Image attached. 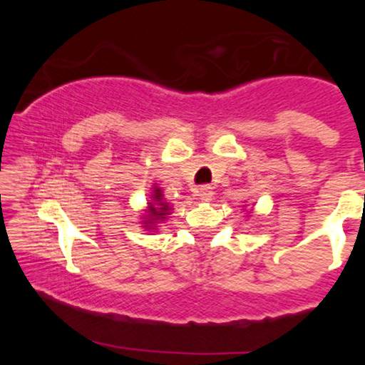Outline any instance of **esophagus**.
Wrapping results in <instances>:
<instances>
[{"mask_svg":"<svg viewBox=\"0 0 365 365\" xmlns=\"http://www.w3.org/2000/svg\"><path fill=\"white\" fill-rule=\"evenodd\" d=\"M212 194H214L212 187L207 186V184H204V186L197 189V196H199V199H201V201H211Z\"/></svg>","mask_w":365,"mask_h":365,"instance_id":"34e87169","label":"esophagus"}]
</instances>
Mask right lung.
Listing matches in <instances>:
<instances>
[{"label": "right lung", "instance_id": "obj_1", "mask_svg": "<svg viewBox=\"0 0 365 365\" xmlns=\"http://www.w3.org/2000/svg\"><path fill=\"white\" fill-rule=\"evenodd\" d=\"M148 216L144 217L146 221H143L144 227L146 229H156V224L159 221H164L166 216L171 211V207H169L168 202H164L163 199V192L161 189L154 186L153 187V194H151V202H148Z\"/></svg>", "mask_w": 365, "mask_h": 365}]
</instances>
